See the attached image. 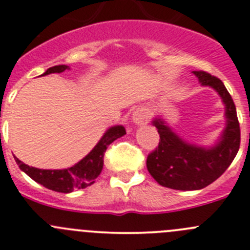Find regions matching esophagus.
<instances>
[{
  "mask_svg": "<svg viewBox=\"0 0 250 250\" xmlns=\"http://www.w3.org/2000/svg\"><path fill=\"white\" fill-rule=\"evenodd\" d=\"M133 122L136 123V125H146L148 123L149 120V113H148V109L144 108V107H138V108L134 109L133 112Z\"/></svg>",
  "mask_w": 250,
  "mask_h": 250,
  "instance_id": "1",
  "label": "esophagus"
}]
</instances>
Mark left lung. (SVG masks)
<instances>
[{"instance_id":"8db88e82","label":"left lung","mask_w":250,"mask_h":250,"mask_svg":"<svg viewBox=\"0 0 250 250\" xmlns=\"http://www.w3.org/2000/svg\"><path fill=\"white\" fill-rule=\"evenodd\" d=\"M202 85L211 86L220 93L226 104L227 127L214 148L204 149L185 143L171 132L162 120L154 125L159 133V144L148 154L146 167L158 184L174 190H200L228 169L241 146V128L235 104L222 81L209 72L193 71Z\"/></svg>"}]
</instances>
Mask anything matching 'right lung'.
<instances>
[{
    "label": "right lung",
    "instance_id": "right-lung-1",
    "mask_svg": "<svg viewBox=\"0 0 250 250\" xmlns=\"http://www.w3.org/2000/svg\"><path fill=\"white\" fill-rule=\"evenodd\" d=\"M66 65H57L51 66L44 72L43 75H48L51 72H62L66 70ZM125 129L122 125L112 127L104 133L101 141L97 146L83 158L81 162L71 167L62 170H43L37 167L25 165L20 159L15 158L17 164L20 165L21 170L25 172L29 178L34 181L43 185L49 190L57 191V192H72L76 188H85L92 185L96 178L101 174L104 167V151L108 148L109 144L114 142L120 137L125 136Z\"/></svg>",
    "mask_w": 250,
    "mask_h": 250
}]
</instances>
